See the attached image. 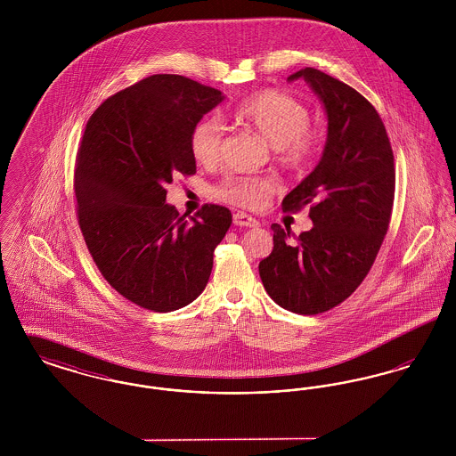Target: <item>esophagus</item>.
I'll list each match as a JSON object with an SVG mask.
<instances>
[{
    "label": "esophagus",
    "instance_id": "obj_1",
    "mask_svg": "<svg viewBox=\"0 0 456 456\" xmlns=\"http://www.w3.org/2000/svg\"><path fill=\"white\" fill-rule=\"evenodd\" d=\"M234 225H238V227H256L258 220L244 214V212H238V214H234Z\"/></svg>",
    "mask_w": 456,
    "mask_h": 456
}]
</instances>
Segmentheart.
I'll use <instances>...</instances> for the list:
<instances>
[{"label": "heart", "instance_id": "b5f03b06", "mask_svg": "<svg viewBox=\"0 0 456 456\" xmlns=\"http://www.w3.org/2000/svg\"><path fill=\"white\" fill-rule=\"evenodd\" d=\"M236 116L273 147L287 169H303L322 151L320 133L309 128L311 112L299 99L273 88L246 97ZM224 126L216 116L200 119L190 133V152L198 164L212 167L220 160ZM277 186L268 177L227 175L214 188V196L244 208H261Z\"/></svg>", "mask_w": 456, "mask_h": 456}]
</instances>
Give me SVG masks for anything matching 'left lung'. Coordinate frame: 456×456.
Returning a JSON list of instances; mask_svg holds the SVG:
<instances>
[{
    "label": "left lung",
    "instance_id": "1",
    "mask_svg": "<svg viewBox=\"0 0 456 456\" xmlns=\"http://www.w3.org/2000/svg\"><path fill=\"white\" fill-rule=\"evenodd\" d=\"M304 78L328 118L325 151L314 171L283 198V212L309 207L313 229L290 242L272 224L273 249L260 261L268 296L297 314H320L362 283L390 225L395 164L385 125L366 97L316 68Z\"/></svg>",
    "mask_w": 456,
    "mask_h": 456
}]
</instances>
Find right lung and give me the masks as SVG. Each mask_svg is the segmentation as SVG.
<instances>
[{
	"label": "right lung",
	"mask_w": 456,
	"mask_h": 456,
	"mask_svg": "<svg viewBox=\"0 0 456 456\" xmlns=\"http://www.w3.org/2000/svg\"><path fill=\"white\" fill-rule=\"evenodd\" d=\"M222 101L191 78L152 75L87 121L75 166L78 224L102 277L140 307L169 313L193 303L232 224L220 205L186 218L166 203L173 177L196 173L190 133Z\"/></svg>",
	"instance_id": "right-lung-1"
}]
</instances>
